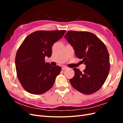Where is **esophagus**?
<instances>
[{"label": "esophagus", "instance_id": "esophagus-1", "mask_svg": "<svg viewBox=\"0 0 123 123\" xmlns=\"http://www.w3.org/2000/svg\"><path fill=\"white\" fill-rule=\"evenodd\" d=\"M62 70H66L67 69H68V67H62Z\"/></svg>", "mask_w": 123, "mask_h": 123}]
</instances>
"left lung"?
Masks as SVG:
<instances>
[{
	"label": "left lung",
	"instance_id": "obj_1",
	"mask_svg": "<svg viewBox=\"0 0 123 123\" xmlns=\"http://www.w3.org/2000/svg\"><path fill=\"white\" fill-rule=\"evenodd\" d=\"M65 38L70 43L76 56L86 65L83 72L74 68V77L70 84L76 90L91 94L102 88L110 70L109 55L104 43L93 33L86 31H68Z\"/></svg>",
	"mask_w": 123,
	"mask_h": 123
}]
</instances>
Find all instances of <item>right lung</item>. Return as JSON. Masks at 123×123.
<instances>
[{"instance_id": "right-lung-1", "label": "right lung", "mask_w": 123, "mask_h": 123, "mask_svg": "<svg viewBox=\"0 0 123 123\" xmlns=\"http://www.w3.org/2000/svg\"><path fill=\"white\" fill-rule=\"evenodd\" d=\"M66 30L37 31L29 34L17 51V75L25 90L30 93H44L53 86L62 68L45 62L51 57L52 47L64 36Z\"/></svg>"}]
</instances>
